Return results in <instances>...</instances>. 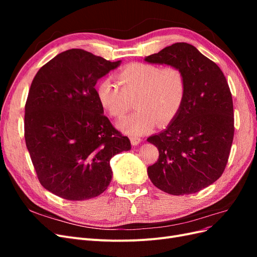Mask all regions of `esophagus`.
<instances>
[{"label":"esophagus","instance_id":"obj_1","mask_svg":"<svg viewBox=\"0 0 257 257\" xmlns=\"http://www.w3.org/2000/svg\"><path fill=\"white\" fill-rule=\"evenodd\" d=\"M130 141H131V144H132V145L136 146V145H138L139 143L142 142V138L136 137V136H131V137H130Z\"/></svg>","mask_w":257,"mask_h":257}]
</instances>
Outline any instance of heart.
<instances>
[{"label":"heart","mask_w":257,"mask_h":257,"mask_svg":"<svg viewBox=\"0 0 257 257\" xmlns=\"http://www.w3.org/2000/svg\"><path fill=\"white\" fill-rule=\"evenodd\" d=\"M118 84L103 79L96 85L98 103L112 118L120 119L135 102L137 112L119 123L128 134L149 132L155 124L166 126L180 112L186 97L188 82L182 68L177 65L133 62L116 73Z\"/></svg>","instance_id":"1"}]
</instances>
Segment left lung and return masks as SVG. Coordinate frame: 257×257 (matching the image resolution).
Listing matches in <instances>:
<instances>
[{"instance_id":"obj_1","label":"left lung","mask_w":257,"mask_h":257,"mask_svg":"<svg viewBox=\"0 0 257 257\" xmlns=\"http://www.w3.org/2000/svg\"><path fill=\"white\" fill-rule=\"evenodd\" d=\"M145 61L177 65L188 82L176 119L147 139L159 149L148 176L158 189L172 195L199 192L222 176L228 162L235 126L227 80L213 61L186 43L173 44Z\"/></svg>"}]
</instances>
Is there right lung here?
<instances>
[{
	"label": "right lung",
	"instance_id": "obj_1",
	"mask_svg": "<svg viewBox=\"0 0 257 257\" xmlns=\"http://www.w3.org/2000/svg\"><path fill=\"white\" fill-rule=\"evenodd\" d=\"M82 49L59 53L31 83L25 138L38 180L67 200L102 194L111 181L110 160L131 149L98 103L95 84L120 65Z\"/></svg>",
	"mask_w": 257,
	"mask_h": 257
}]
</instances>
